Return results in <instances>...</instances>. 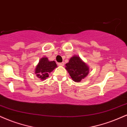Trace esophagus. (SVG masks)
<instances>
[{
    "label": "esophagus",
    "mask_w": 127,
    "mask_h": 127,
    "mask_svg": "<svg viewBox=\"0 0 127 127\" xmlns=\"http://www.w3.org/2000/svg\"><path fill=\"white\" fill-rule=\"evenodd\" d=\"M58 65H60V66H63V65H64V63L63 62H62V63H58Z\"/></svg>",
    "instance_id": "1"
}]
</instances>
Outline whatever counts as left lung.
<instances>
[{"instance_id":"left-lung-1","label":"left lung","mask_w":127,"mask_h":127,"mask_svg":"<svg viewBox=\"0 0 127 127\" xmlns=\"http://www.w3.org/2000/svg\"><path fill=\"white\" fill-rule=\"evenodd\" d=\"M65 69L67 70L73 81L80 82L89 74V68L79 56H74L70 58L68 63L65 64Z\"/></svg>"}]
</instances>
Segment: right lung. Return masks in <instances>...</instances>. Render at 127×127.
Here are the masks:
<instances>
[{
    "label": "right lung",
    "mask_w": 127,
    "mask_h": 127,
    "mask_svg": "<svg viewBox=\"0 0 127 127\" xmlns=\"http://www.w3.org/2000/svg\"><path fill=\"white\" fill-rule=\"evenodd\" d=\"M56 67H57V65L54 61L50 62L48 58L44 57L39 61L35 70V73L38 78L43 80L48 77L49 73Z\"/></svg>",
    "instance_id": "1"
}]
</instances>
